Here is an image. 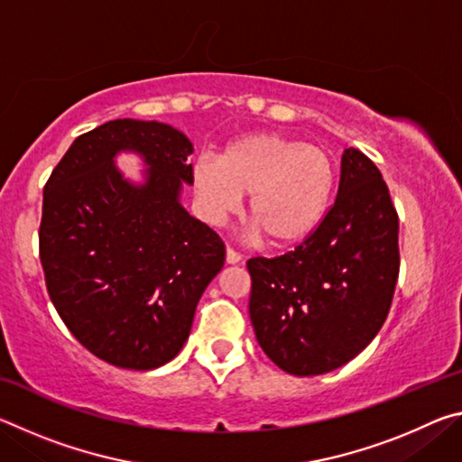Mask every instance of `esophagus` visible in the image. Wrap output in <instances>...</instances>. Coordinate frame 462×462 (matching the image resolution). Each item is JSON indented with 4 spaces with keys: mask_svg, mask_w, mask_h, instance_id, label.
Instances as JSON below:
<instances>
[{
    "mask_svg": "<svg viewBox=\"0 0 462 462\" xmlns=\"http://www.w3.org/2000/svg\"><path fill=\"white\" fill-rule=\"evenodd\" d=\"M240 259H242V256H240V253H236V250H234V248H226V263H228V264H236V263H240Z\"/></svg>",
    "mask_w": 462,
    "mask_h": 462,
    "instance_id": "esophagus-1",
    "label": "esophagus"
}]
</instances>
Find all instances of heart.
Segmentation results:
<instances>
[{
    "label": "heart",
    "mask_w": 462,
    "mask_h": 462,
    "mask_svg": "<svg viewBox=\"0 0 462 462\" xmlns=\"http://www.w3.org/2000/svg\"><path fill=\"white\" fill-rule=\"evenodd\" d=\"M193 191L208 222L220 224L248 195L246 217L271 246H291L324 220L334 165L324 148L283 134H253L226 146L217 162L193 165Z\"/></svg>",
    "instance_id": "1"
}]
</instances>
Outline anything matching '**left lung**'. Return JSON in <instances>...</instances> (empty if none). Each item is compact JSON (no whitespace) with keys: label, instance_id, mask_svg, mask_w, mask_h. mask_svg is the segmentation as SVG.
I'll return each mask as SVG.
<instances>
[{"label":"left lung","instance_id":"obj_1","mask_svg":"<svg viewBox=\"0 0 462 462\" xmlns=\"http://www.w3.org/2000/svg\"><path fill=\"white\" fill-rule=\"evenodd\" d=\"M246 269L250 322L279 369L311 377L355 358L381 330L400 277V217L377 165L346 148L318 228L285 254L253 256Z\"/></svg>","mask_w":462,"mask_h":462}]
</instances>
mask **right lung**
I'll return each mask as SVG.
<instances>
[{"label": "right lung", "instance_id": "right-lung-1", "mask_svg": "<svg viewBox=\"0 0 462 462\" xmlns=\"http://www.w3.org/2000/svg\"><path fill=\"white\" fill-rule=\"evenodd\" d=\"M136 150L143 188L124 182L113 154ZM193 144L161 122L112 120L75 138L44 185L38 248L51 301L91 355L148 371L179 355L195 308L226 248L179 203L193 183Z\"/></svg>", "mask_w": 462, "mask_h": 462}]
</instances>
